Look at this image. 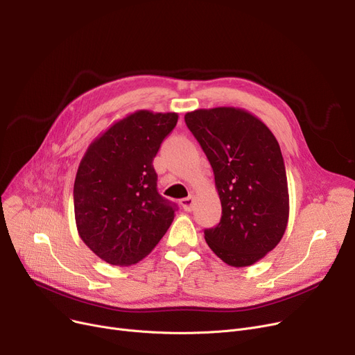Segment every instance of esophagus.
Instances as JSON below:
<instances>
[{"instance_id": "obj_1", "label": "esophagus", "mask_w": 355, "mask_h": 355, "mask_svg": "<svg viewBox=\"0 0 355 355\" xmlns=\"http://www.w3.org/2000/svg\"><path fill=\"white\" fill-rule=\"evenodd\" d=\"M180 204H181V207H182L185 211H191V210H193V204H194V198H193L191 196H189V197L182 198V200L180 201Z\"/></svg>"}]
</instances>
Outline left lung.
Returning a JSON list of instances; mask_svg holds the SVG:
<instances>
[{"instance_id":"8db88e82","label":"left lung","mask_w":355,"mask_h":355,"mask_svg":"<svg viewBox=\"0 0 355 355\" xmlns=\"http://www.w3.org/2000/svg\"><path fill=\"white\" fill-rule=\"evenodd\" d=\"M184 119L210 161L221 201L220 223L204 230V239L229 266H250L277 246L288 226L281 146L245 109H197Z\"/></svg>"}]
</instances>
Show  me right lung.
<instances>
[{
	"label": "right lung",
	"instance_id": "obj_1",
	"mask_svg": "<svg viewBox=\"0 0 355 355\" xmlns=\"http://www.w3.org/2000/svg\"><path fill=\"white\" fill-rule=\"evenodd\" d=\"M175 112L137 110L93 141L74 180V218L85 245L105 262L129 266L158 245L177 206L159 196L153 161L175 128Z\"/></svg>",
	"mask_w": 355,
	"mask_h": 355
}]
</instances>
